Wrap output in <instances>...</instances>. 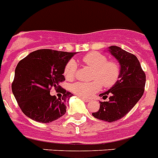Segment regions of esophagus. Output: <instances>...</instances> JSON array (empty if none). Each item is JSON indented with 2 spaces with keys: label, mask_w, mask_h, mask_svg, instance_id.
Wrapping results in <instances>:
<instances>
[{
  "label": "esophagus",
  "mask_w": 158,
  "mask_h": 158,
  "mask_svg": "<svg viewBox=\"0 0 158 158\" xmlns=\"http://www.w3.org/2000/svg\"><path fill=\"white\" fill-rule=\"evenodd\" d=\"M82 100H83V101H84V102H90L89 100V99H85V98H81Z\"/></svg>",
  "instance_id": "34e87169"
}]
</instances>
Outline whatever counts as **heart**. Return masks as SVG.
Returning a JSON list of instances; mask_svg holds the SVG:
<instances>
[{
	"label": "heart",
	"instance_id": "obj_1",
	"mask_svg": "<svg viewBox=\"0 0 158 158\" xmlns=\"http://www.w3.org/2000/svg\"><path fill=\"white\" fill-rule=\"evenodd\" d=\"M82 61L93 70L90 82L78 81L71 85L73 94L81 98H89L98 93L102 85L108 88L115 84L120 75V66L115 61H108L105 55L100 52H89L83 56ZM77 65L74 60H70L64 67V75L67 80H73L76 76Z\"/></svg>",
	"mask_w": 158,
	"mask_h": 158
}]
</instances>
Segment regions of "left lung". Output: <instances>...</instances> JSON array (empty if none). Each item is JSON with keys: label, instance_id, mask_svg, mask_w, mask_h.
<instances>
[{"label": "left lung", "instance_id": "1", "mask_svg": "<svg viewBox=\"0 0 158 158\" xmlns=\"http://www.w3.org/2000/svg\"><path fill=\"white\" fill-rule=\"evenodd\" d=\"M108 51L118 60L121 68L118 80L110 89L100 94L108 102H100V109L93 113L94 118L114 122L123 118L135 106L144 94L145 73L135 55L118 46L109 47Z\"/></svg>", "mask_w": 158, "mask_h": 158}]
</instances>
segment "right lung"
<instances>
[{"label": "right lung", "mask_w": 158, "mask_h": 158, "mask_svg": "<svg viewBox=\"0 0 158 158\" xmlns=\"http://www.w3.org/2000/svg\"><path fill=\"white\" fill-rule=\"evenodd\" d=\"M77 52L39 49L19 61L12 91L21 111L28 118L41 123H49L66 113V106L73 94L60 85L64 81V67ZM54 88L61 97L50 95Z\"/></svg>", "instance_id": "add662e5"}]
</instances>
